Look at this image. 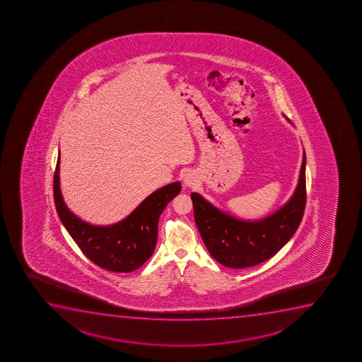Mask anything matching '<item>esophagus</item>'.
Here are the masks:
<instances>
[{
    "label": "esophagus",
    "instance_id": "1",
    "mask_svg": "<svg viewBox=\"0 0 362 362\" xmlns=\"http://www.w3.org/2000/svg\"><path fill=\"white\" fill-rule=\"evenodd\" d=\"M196 183H197V180H196L195 175L192 173V172H189V173H187L185 177H184V184H185L187 187H195Z\"/></svg>",
    "mask_w": 362,
    "mask_h": 362
}]
</instances>
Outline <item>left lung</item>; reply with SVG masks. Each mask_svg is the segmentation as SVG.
<instances>
[{
    "mask_svg": "<svg viewBox=\"0 0 362 362\" xmlns=\"http://www.w3.org/2000/svg\"><path fill=\"white\" fill-rule=\"evenodd\" d=\"M305 153L298 185L288 202L260 221H241L192 192L194 217L204 246L218 263L233 269L255 267L276 255L300 224L305 209Z\"/></svg>",
    "mask_w": 362,
    "mask_h": 362,
    "instance_id": "1",
    "label": "left lung"
}]
</instances>
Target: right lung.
Here are the masks:
<instances>
[{"label": "right lung", "instance_id": "right-lung-1", "mask_svg": "<svg viewBox=\"0 0 362 362\" xmlns=\"http://www.w3.org/2000/svg\"><path fill=\"white\" fill-rule=\"evenodd\" d=\"M58 156L53 178L57 212L82 253L100 268L112 272H131L153 255L158 241V218L167 204L182 190L179 182L168 184L148 196L124 221L109 226L88 224L66 207L59 187Z\"/></svg>", "mask_w": 362, "mask_h": 362}]
</instances>
